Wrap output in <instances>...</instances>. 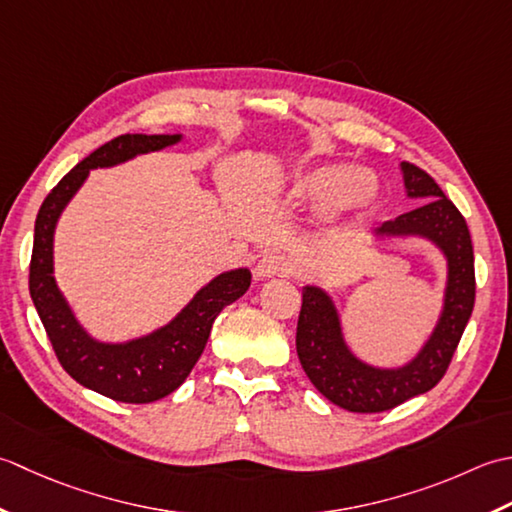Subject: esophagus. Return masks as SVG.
<instances>
[{
    "instance_id": "1",
    "label": "esophagus",
    "mask_w": 512,
    "mask_h": 512,
    "mask_svg": "<svg viewBox=\"0 0 512 512\" xmlns=\"http://www.w3.org/2000/svg\"><path fill=\"white\" fill-rule=\"evenodd\" d=\"M291 274V265L283 256H276V254H263L256 260V267H254V276L258 280H265V278H274V276H287Z\"/></svg>"
}]
</instances>
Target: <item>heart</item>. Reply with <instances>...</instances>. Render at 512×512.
Returning <instances> with one entry per match:
<instances>
[{"label":"heart","instance_id":"obj_1","mask_svg":"<svg viewBox=\"0 0 512 512\" xmlns=\"http://www.w3.org/2000/svg\"><path fill=\"white\" fill-rule=\"evenodd\" d=\"M289 194L318 210H327L331 218L344 223L371 210L378 198V181L364 170L351 172L347 165H320L298 176Z\"/></svg>","mask_w":512,"mask_h":512}]
</instances>
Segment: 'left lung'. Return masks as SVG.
Returning <instances> with one entry per match:
<instances>
[{
	"instance_id": "8db88e82",
	"label": "left lung",
	"mask_w": 512,
	"mask_h": 512,
	"mask_svg": "<svg viewBox=\"0 0 512 512\" xmlns=\"http://www.w3.org/2000/svg\"><path fill=\"white\" fill-rule=\"evenodd\" d=\"M406 196L420 201L415 210L375 229L378 238H426L446 258L442 314L433 333L402 367L384 369L360 360L342 333L336 302L316 285L302 287L296 351L311 384L340 409L380 413L431 391L444 378L475 305V258L471 232L460 210L429 174L400 163Z\"/></svg>"
}]
</instances>
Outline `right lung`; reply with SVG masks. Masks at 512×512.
<instances>
[{"label": "right lung", "instance_id": "right-lung-1", "mask_svg": "<svg viewBox=\"0 0 512 512\" xmlns=\"http://www.w3.org/2000/svg\"><path fill=\"white\" fill-rule=\"evenodd\" d=\"M183 134H121L77 163L41 203L30 258V298L44 325L57 360L81 387L128 404L156 402L185 382L210 338L216 316L252 285L247 267L229 269L196 291V296L168 325L128 342L92 338L72 314L52 276V241L61 212L79 192L90 170L112 168L139 154L159 152L179 143Z\"/></svg>", "mask_w": 512, "mask_h": 512}]
</instances>
